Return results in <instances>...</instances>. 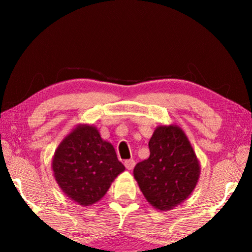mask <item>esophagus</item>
Wrapping results in <instances>:
<instances>
[{"label":"esophagus","instance_id":"obj_1","mask_svg":"<svg viewBox=\"0 0 252 252\" xmlns=\"http://www.w3.org/2000/svg\"><path fill=\"white\" fill-rule=\"evenodd\" d=\"M125 165L127 170H132L134 168L135 162H134V160H126V161H125Z\"/></svg>","mask_w":252,"mask_h":252}]
</instances>
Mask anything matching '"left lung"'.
Here are the masks:
<instances>
[{
    "label": "left lung",
    "instance_id": "1",
    "mask_svg": "<svg viewBox=\"0 0 252 252\" xmlns=\"http://www.w3.org/2000/svg\"><path fill=\"white\" fill-rule=\"evenodd\" d=\"M150 156L134 167L133 176L147 201L160 211L172 210L192 193L200 162L180 126H159L149 141Z\"/></svg>",
    "mask_w": 252,
    "mask_h": 252
}]
</instances>
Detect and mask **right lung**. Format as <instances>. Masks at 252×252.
I'll use <instances>...</instances> for the list:
<instances>
[{
    "label": "right lung",
    "mask_w": 252,
    "mask_h": 252,
    "mask_svg": "<svg viewBox=\"0 0 252 252\" xmlns=\"http://www.w3.org/2000/svg\"><path fill=\"white\" fill-rule=\"evenodd\" d=\"M52 170L67 198L87 207L100 201L126 168L96 126L80 123L60 142L52 158Z\"/></svg>",
    "instance_id": "1"
}]
</instances>
